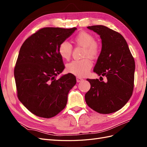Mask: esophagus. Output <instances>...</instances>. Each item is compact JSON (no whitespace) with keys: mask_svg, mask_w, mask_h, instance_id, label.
<instances>
[{"mask_svg":"<svg viewBox=\"0 0 147 147\" xmlns=\"http://www.w3.org/2000/svg\"><path fill=\"white\" fill-rule=\"evenodd\" d=\"M77 82H80L83 80V79L82 78H80V77H77Z\"/></svg>","mask_w":147,"mask_h":147,"instance_id":"34e87169","label":"esophagus"}]
</instances>
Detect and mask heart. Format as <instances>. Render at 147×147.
<instances>
[{"label": "heart", "instance_id": "heart-1", "mask_svg": "<svg viewBox=\"0 0 147 147\" xmlns=\"http://www.w3.org/2000/svg\"><path fill=\"white\" fill-rule=\"evenodd\" d=\"M74 43L78 46L84 47L83 57H88L91 59H95L99 56L100 46L95 41V37L91 33L87 32H80L74 39ZM60 56L65 60H69L72 55V47L67 41L60 43L58 48ZM92 65L90 59L84 58L81 60H74L70 62L66 66L68 72L78 77H84L88 73Z\"/></svg>", "mask_w": 147, "mask_h": 147}]
</instances>
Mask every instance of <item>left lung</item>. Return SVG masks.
<instances>
[{"mask_svg": "<svg viewBox=\"0 0 147 147\" xmlns=\"http://www.w3.org/2000/svg\"><path fill=\"white\" fill-rule=\"evenodd\" d=\"M100 35L102 50L94 68L105 81L87 79L91 88L85 94L87 105L96 112L109 114L121 109L134 89L135 61L126 40L119 33L102 25L87 27Z\"/></svg>", "mask_w": 147, "mask_h": 147, "instance_id": "1", "label": "left lung"}]
</instances>
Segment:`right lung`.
I'll return each instance as SVG.
<instances>
[{"instance_id": "add662e5", "label": "right lung", "mask_w": 147, "mask_h": 147, "mask_svg": "<svg viewBox=\"0 0 147 147\" xmlns=\"http://www.w3.org/2000/svg\"><path fill=\"white\" fill-rule=\"evenodd\" d=\"M76 29L42 28L26 39L20 48L14 70L18 97L37 117L50 118L58 114L76 84L75 76L70 73L56 79L65 68L59 46Z\"/></svg>"}]
</instances>
